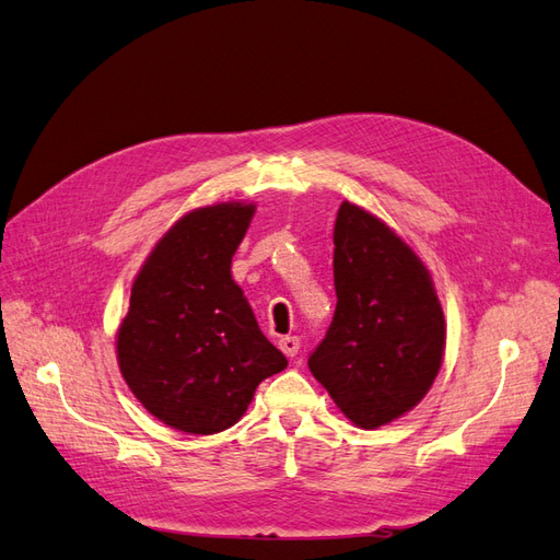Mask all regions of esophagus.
<instances>
[{"instance_id":"34e87169","label":"esophagus","mask_w":560,"mask_h":560,"mask_svg":"<svg viewBox=\"0 0 560 560\" xmlns=\"http://www.w3.org/2000/svg\"><path fill=\"white\" fill-rule=\"evenodd\" d=\"M278 346L287 354V358H296V352L301 348V341H299V336H282Z\"/></svg>"}]
</instances>
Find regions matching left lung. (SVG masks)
<instances>
[{"label":"left lung","instance_id":"8db88e82","mask_svg":"<svg viewBox=\"0 0 560 560\" xmlns=\"http://www.w3.org/2000/svg\"><path fill=\"white\" fill-rule=\"evenodd\" d=\"M336 311L311 374L354 425L376 430L428 395L446 325L428 268L378 217L343 202L334 226Z\"/></svg>","mask_w":560,"mask_h":560}]
</instances>
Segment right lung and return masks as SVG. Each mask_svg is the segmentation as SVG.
<instances>
[{"instance_id": "obj_1", "label": "right lung", "mask_w": 560, "mask_h": 560, "mask_svg": "<svg viewBox=\"0 0 560 560\" xmlns=\"http://www.w3.org/2000/svg\"><path fill=\"white\" fill-rule=\"evenodd\" d=\"M252 217L243 202L184 214L132 282L118 366L144 409L179 432L235 425L257 385L287 366L231 278Z\"/></svg>"}]
</instances>
